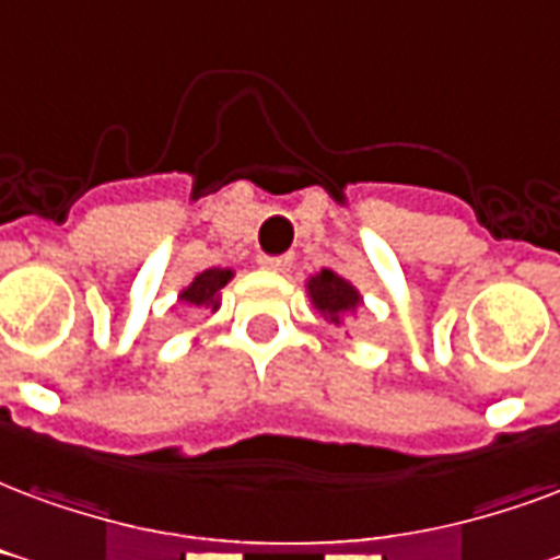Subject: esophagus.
I'll list each match as a JSON object with an SVG mask.
<instances>
[{
	"mask_svg": "<svg viewBox=\"0 0 560 560\" xmlns=\"http://www.w3.org/2000/svg\"><path fill=\"white\" fill-rule=\"evenodd\" d=\"M258 264L264 269H272V272H284L293 264V258L291 255H260Z\"/></svg>",
	"mask_w": 560,
	"mask_h": 560,
	"instance_id": "34e87169",
	"label": "esophagus"
}]
</instances>
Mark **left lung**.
Segmentation results:
<instances>
[{
  "mask_svg": "<svg viewBox=\"0 0 560 560\" xmlns=\"http://www.w3.org/2000/svg\"><path fill=\"white\" fill-rule=\"evenodd\" d=\"M308 293H312L314 308H317L326 320H332L335 326H341V323L350 320V314L362 305L359 291H355L350 281L341 279L338 272H332V269H323L320 276H314V279L308 281Z\"/></svg>",
  "mask_w": 560,
  "mask_h": 560,
  "instance_id": "1",
  "label": "left lung"
}]
</instances>
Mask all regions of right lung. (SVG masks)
Listing matches in <instances>:
<instances>
[{"instance_id": "obj_1", "label": "right lung", "mask_w": 560, "mask_h": 560, "mask_svg": "<svg viewBox=\"0 0 560 560\" xmlns=\"http://www.w3.org/2000/svg\"><path fill=\"white\" fill-rule=\"evenodd\" d=\"M231 269H205L201 276H196V281L180 293V300L189 302V305H198V308H210V312H217L219 308V291L225 288L228 281H231Z\"/></svg>"}]
</instances>
